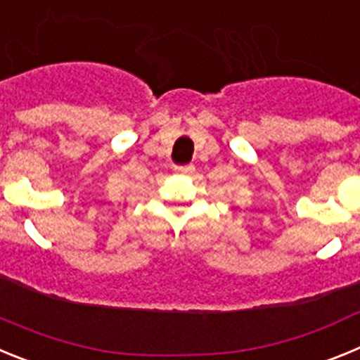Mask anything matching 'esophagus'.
<instances>
[{"mask_svg":"<svg viewBox=\"0 0 360 360\" xmlns=\"http://www.w3.org/2000/svg\"><path fill=\"white\" fill-rule=\"evenodd\" d=\"M174 171H176V173H193V171H195V165L193 164H186V165H176V167H174Z\"/></svg>","mask_w":360,"mask_h":360,"instance_id":"obj_1","label":"esophagus"}]
</instances>
